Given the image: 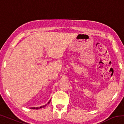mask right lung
<instances>
[{
  "label": "right lung",
  "mask_w": 124,
  "mask_h": 124,
  "mask_svg": "<svg viewBox=\"0 0 124 124\" xmlns=\"http://www.w3.org/2000/svg\"><path fill=\"white\" fill-rule=\"evenodd\" d=\"M51 101V100H50L49 102H47V103L45 105H44V106H41V107H31V109H40V108H44L45 106H46V105L50 103V102Z\"/></svg>",
  "instance_id": "right-lung-1"
}]
</instances>
